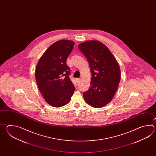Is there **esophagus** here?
Returning a JSON list of instances; mask_svg holds the SVG:
<instances>
[{
	"mask_svg": "<svg viewBox=\"0 0 156 156\" xmlns=\"http://www.w3.org/2000/svg\"><path fill=\"white\" fill-rule=\"evenodd\" d=\"M80 79H81L80 78H76V81L77 82H79L80 80Z\"/></svg>",
	"mask_w": 156,
	"mask_h": 156,
	"instance_id": "esophagus-1",
	"label": "esophagus"
}]
</instances>
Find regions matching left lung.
Listing matches in <instances>:
<instances>
[{"mask_svg":"<svg viewBox=\"0 0 156 156\" xmlns=\"http://www.w3.org/2000/svg\"><path fill=\"white\" fill-rule=\"evenodd\" d=\"M78 47L86 57L91 73L89 89L83 93L90 105L102 108L110 103L120 81V69L109 48L98 41L80 43Z\"/></svg>","mask_w":156,"mask_h":156,"instance_id":"obj_1","label":"left lung"}]
</instances>
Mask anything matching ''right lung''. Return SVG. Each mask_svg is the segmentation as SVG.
<instances>
[{"label":"right lung","mask_w":156,"mask_h":156,"mask_svg":"<svg viewBox=\"0 0 156 156\" xmlns=\"http://www.w3.org/2000/svg\"><path fill=\"white\" fill-rule=\"evenodd\" d=\"M75 42L60 40L53 43L43 53L37 65V84L47 103L59 108L69 103L75 87L69 77L66 60Z\"/></svg>","instance_id":"1"}]
</instances>
